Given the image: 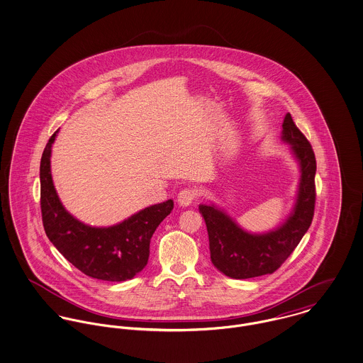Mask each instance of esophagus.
<instances>
[{
	"label": "esophagus",
	"mask_w": 363,
	"mask_h": 363,
	"mask_svg": "<svg viewBox=\"0 0 363 363\" xmlns=\"http://www.w3.org/2000/svg\"><path fill=\"white\" fill-rule=\"evenodd\" d=\"M196 196H198V193L195 189H184L177 195V202L180 206H190L193 203V201L196 199Z\"/></svg>",
	"instance_id": "34e87169"
}]
</instances>
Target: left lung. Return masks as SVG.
I'll return each instance as SVG.
<instances>
[{
    "instance_id": "8db88e82",
    "label": "left lung",
    "mask_w": 363,
    "mask_h": 363,
    "mask_svg": "<svg viewBox=\"0 0 363 363\" xmlns=\"http://www.w3.org/2000/svg\"><path fill=\"white\" fill-rule=\"evenodd\" d=\"M282 140L289 143L301 176L294 208L278 228L264 234H250L215 205H199L208 228L211 260L230 278L247 279L275 272L311 225L316 195L314 150L289 113L282 123Z\"/></svg>"
}]
</instances>
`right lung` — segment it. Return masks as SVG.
<instances>
[{"label":"right lung","instance_id":"add662e5","mask_svg":"<svg viewBox=\"0 0 363 363\" xmlns=\"http://www.w3.org/2000/svg\"><path fill=\"white\" fill-rule=\"evenodd\" d=\"M50 136L41 165V213L49 241L81 272L110 282L132 279L145 268L150 241L173 209V201L151 205L111 227H91L73 218L62 205L50 174Z\"/></svg>","mask_w":363,"mask_h":363}]
</instances>
